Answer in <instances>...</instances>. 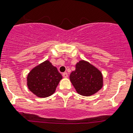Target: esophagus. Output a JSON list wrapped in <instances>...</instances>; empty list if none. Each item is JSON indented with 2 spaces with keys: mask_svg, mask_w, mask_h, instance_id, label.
Here are the masks:
<instances>
[{
  "mask_svg": "<svg viewBox=\"0 0 133 133\" xmlns=\"http://www.w3.org/2000/svg\"><path fill=\"white\" fill-rule=\"evenodd\" d=\"M62 76H63V77H64V78H67V77H68V73H64L63 74H62Z\"/></svg>",
  "mask_w": 133,
  "mask_h": 133,
  "instance_id": "34e87169",
  "label": "esophagus"
}]
</instances>
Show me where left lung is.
Here are the masks:
<instances>
[{
  "mask_svg": "<svg viewBox=\"0 0 133 133\" xmlns=\"http://www.w3.org/2000/svg\"><path fill=\"white\" fill-rule=\"evenodd\" d=\"M70 81L80 95L90 96L96 93L103 85V77L101 71L85 60H80L75 70L70 75Z\"/></svg>",
  "mask_w": 133,
  "mask_h": 133,
  "instance_id": "1",
  "label": "left lung"
}]
</instances>
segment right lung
Listing matches in <instances>:
<instances>
[{"instance_id": "add662e5", "label": "right lung", "mask_w": 133, "mask_h": 133, "mask_svg": "<svg viewBox=\"0 0 133 133\" xmlns=\"http://www.w3.org/2000/svg\"><path fill=\"white\" fill-rule=\"evenodd\" d=\"M62 75L49 60H45L30 71L27 85L30 92L40 98L51 96L56 91Z\"/></svg>"}]
</instances>
